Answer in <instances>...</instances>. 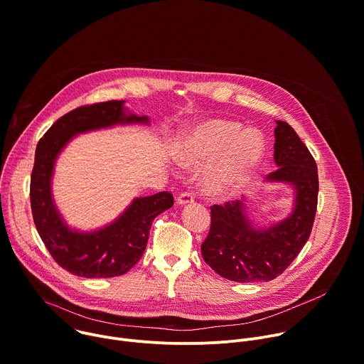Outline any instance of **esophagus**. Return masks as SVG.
<instances>
[{
    "label": "esophagus",
    "mask_w": 364,
    "mask_h": 364,
    "mask_svg": "<svg viewBox=\"0 0 364 364\" xmlns=\"http://www.w3.org/2000/svg\"><path fill=\"white\" fill-rule=\"evenodd\" d=\"M194 201V197H193V194L191 193H181L180 196H178V198H177V204H180V205H184V204H190V203H193Z\"/></svg>",
    "instance_id": "1"
}]
</instances>
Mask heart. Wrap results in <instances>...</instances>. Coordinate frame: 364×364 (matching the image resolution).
Segmentation results:
<instances>
[{
  "label": "heart",
  "mask_w": 364,
  "mask_h": 364,
  "mask_svg": "<svg viewBox=\"0 0 364 364\" xmlns=\"http://www.w3.org/2000/svg\"><path fill=\"white\" fill-rule=\"evenodd\" d=\"M265 155L262 135L228 119L204 121L187 132L174 148L180 167L200 170L203 190L215 197L237 191L261 166Z\"/></svg>",
  "instance_id": "1"
}]
</instances>
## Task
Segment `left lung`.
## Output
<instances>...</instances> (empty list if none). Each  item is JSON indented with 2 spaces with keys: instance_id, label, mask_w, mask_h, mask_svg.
I'll return each mask as SVG.
<instances>
[{
  "instance_id": "obj_1",
  "label": "left lung",
  "mask_w": 364,
  "mask_h": 364,
  "mask_svg": "<svg viewBox=\"0 0 364 364\" xmlns=\"http://www.w3.org/2000/svg\"><path fill=\"white\" fill-rule=\"evenodd\" d=\"M274 161L277 170L265 183L288 184L292 210L282 220L256 226L245 197L212 207V225L201 245L204 262L235 282H268L281 275L304 247L314 225L318 197V170L296 132L277 121Z\"/></svg>"
}]
</instances>
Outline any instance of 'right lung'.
Instances as JSON below:
<instances>
[{"label": "right lung", "instance_id": "right-lung-1", "mask_svg": "<svg viewBox=\"0 0 364 364\" xmlns=\"http://www.w3.org/2000/svg\"><path fill=\"white\" fill-rule=\"evenodd\" d=\"M117 125H149V118L129 112L125 100L80 107L51 125L36 148L30 183L34 225L55 261L82 278L127 274L145 250L152 220L174 204L173 194L161 191L135 197L115 220L103 228L85 232L68 225L51 191L59 155L76 135Z\"/></svg>", "mask_w": 364, "mask_h": 364}]
</instances>
